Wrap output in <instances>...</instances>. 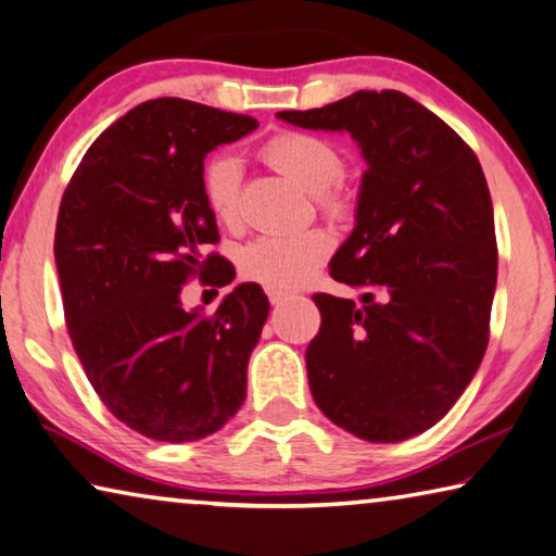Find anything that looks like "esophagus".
<instances>
[{
	"label": "esophagus",
	"instance_id": "esophagus-1",
	"mask_svg": "<svg viewBox=\"0 0 556 556\" xmlns=\"http://www.w3.org/2000/svg\"><path fill=\"white\" fill-rule=\"evenodd\" d=\"M267 296L271 304H281L287 299V292H279V289H267Z\"/></svg>",
	"mask_w": 556,
	"mask_h": 556
}]
</instances>
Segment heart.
Returning a JSON list of instances; mask_svg holds the SVG:
<instances>
[{"label":"heart","instance_id":"1","mask_svg":"<svg viewBox=\"0 0 556 556\" xmlns=\"http://www.w3.org/2000/svg\"><path fill=\"white\" fill-rule=\"evenodd\" d=\"M264 161L289 175L304 190L314 192L316 205L326 215L349 213L351 200L337 182L343 173V155L331 140L302 130L279 134L262 148ZM242 165L230 153L210 157L202 167V195L219 225L240 227L242 223ZM333 250V237L314 227L302 232H269L254 237L240 252V271L267 289L289 292L309 281Z\"/></svg>","mask_w":556,"mask_h":556}]
</instances>
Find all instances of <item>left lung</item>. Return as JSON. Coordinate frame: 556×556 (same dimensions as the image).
Here are the masks:
<instances>
[{
  "mask_svg": "<svg viewBox=\"0 0 556 556\" xmlns=\"http://www.w3.org/2000/svg\"><path fill=\"white\" fill-rule=\"evenodd\" d=\"M277 116L349 130L368 165L356 227L331 260V277L364 294L361 304L314 294V401L368 443L408 440L453 408L488 349L497 240L478 155L401 91H356Z\"/></svg>",
  "mask_w": 556,
  "mask_h": 556,
  "instance_id": "8db88e82",
  "label": "left lung"
}]
</instances>
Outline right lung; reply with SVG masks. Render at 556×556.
Instances as JSON below:
<instances>
[{"instance_id":"add662e5","label":"right lung","mask_w":556,"mask_h":556,"mask_svg":"<svg viewBox=\"0 0 556 556\" xmlns=\"http://www.w3.org/2000/svg\"><path fill=\"white\" fill-rule=\"evenodd\" d=\"M257 121L182 99L130 109L93 140L61 198L54 257L68 337L93 391L140 435H213L247 395V361L267 321L260 285H240L215 314L185 312L182 285L235 267L217 252L202 163Z\"/></svg>"}]
</instances>
